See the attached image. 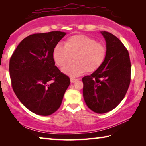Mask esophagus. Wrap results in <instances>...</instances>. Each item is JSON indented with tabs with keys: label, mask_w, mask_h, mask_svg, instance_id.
I'll use <instances>...</instances> for the list:
<instances>
[{
	"label": "esophagus",
	"mask_w": 146,
	"mask_h": 146,
	"mask_svg": "<svg viewBox=\"0 0 146 146\" xmlns=\"http://www.w3.org/2000/svg\"><path fill=\"white\" fill-rule=\"evenodd\" d=\"M77 80H78L76 79V78H70V82L71 83H74L75 82H76Z\"/></svg>",
	"instance_id": "esophagus-1"
}]
</instances>
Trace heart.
I'll return each mask as SVG.
<instances>
[{
    "label": "heart",
    "mask_w": 146,
    "mask_h": 146,
    "mask_svg": "<svg viewBox=\"0 0 146 146\" xmlns=\"http://www.w3.org/2000/svg\"><path fill=\"white\" fill-rule=\"evenodd\" d=\"M106 48L103 44L84 35L69 37L64 46L57 44L52 50V58L60 67L65 66L74 58V61L68 64L62 72L72 77L79 76L88 71L93 72L98 70L106 57Z\"/></svg>",
    "instance_id": "1"
}]
</instances>
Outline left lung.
I'll return each mask as SVG.
<instances>
[{"label": "left lung", "mask_w": 146, "mask_h": 146, "mask_svg": "<svg viewBox=\"0 0 146 146\" xmlns=\"http://www.w3.org/2000/svg\"><path fill=\"white\" fill-rule=\"evenodd\" d=\"M106 42V57L102 66L82 78L83 96L88 107L98 113L114 109L125 96L131 80L127 50L116 36L100 32Z\"/></svg>", "instance_id": "left-lung-1"}]
</instances>
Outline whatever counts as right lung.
<instances>
[{
	"instance_id": "1",
	"label": "right lung",
	"mask_w": 146,
	"mask_h": 146,
	"mask_svg": "<svg viewBox=\"0 0 146 146\" xmlns=\"http://www.w3.org/2000/svg\"><path fill=\"white\" fill-rule=\"evenodd\" d=\"M66 34L52 31L30 35L21 42L10 59L13 90L21 103L36 114L54 113L70 83L52 58L54 47Z\"/></svg>"
}]
</instances>
